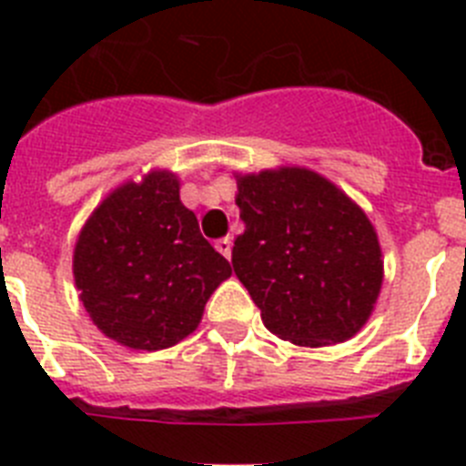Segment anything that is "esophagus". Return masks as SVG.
Returning a JSON list of instances; mask_svg holds the SVG:
<instances>
[{"instance_id": "34e87169", "label": "esophagus", "mask_w": 466, "mask_h": 466, "mask_svg": "<svg viewBox=\"0 0 466 466\" xmlns=\"http://www.w3.org/2000/svg\"><path fill=\"white\" fill-rule=\"evenodd\" d=\"M214 247H217V252H219L221 257L230 258V249H233V238H230V236L221 238V240L214 242Z\"/></svg>"}]
</instances>
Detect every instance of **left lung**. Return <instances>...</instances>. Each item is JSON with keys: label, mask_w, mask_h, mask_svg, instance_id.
<instances>
[{"label": "left lung", "mask_w": 466, "mask_h": 466, "mask_svg": "<svg viewBox=\"0 0 466 466\" xmlns=\"http://www.w3.org/2000/svg\"><path fill=\"white\" fill-rule=\"evenodd\" d=\"M245 233L233 270L278 339L322 348L361 331L382 287V252L364 209L308 167L236 175Z\"/></svg>", "instance_id": "1"}]
</instances>
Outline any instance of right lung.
I'll return each instance as SVG.
<instances>
[{
    "mask_svg": "<svg viewBox=\"0 0 466 466\" xmlns=\"http://www.w3.org/2000/svg\"><path fill=\"white\" fill-rule=\"evenodd\" d=\"M74 284L93 324L130 350H166L193 333L230 263L179 200V179L151 170L102 200L74 245Z\"/></svg>",
    "mask_w": 466,
    "mask_h": 466,
    "instance_id": "obj_1",
    "label": "right lung"
}]
</instances>
